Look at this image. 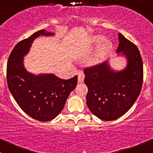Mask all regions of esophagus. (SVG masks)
Returning <instances> with one entry per match:
<instances>
[{"instance_id":"1","label":"esophagus","mask_w":153,"mask_h":153,"mask_svg":"<svg viewBox=\"0 0 153 153\" xmlns=\"http://www.w3.org/2000/svg\"><path fill=\"white\" fill-rule=\"evenodd\" d=\"M77 75H78V82H82L84 81L85 79V74L83 73V71H78L77 72Z\"/></svg>"}]
</instances>
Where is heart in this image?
Wrapping results in <instances>:
<instances>
[{"instance_id":"obj_1","label":"heart","mask_w":153,"mask_h":153,"mask_svg":"<svg viewBox=\"0 0 153 153\" xmlns=\"http://www.w3.org/2000/svg\"><path fill=\"white\" fill-rule=\"evenodd\" d=\"M88 43L90 45H97L100 43L95 56V60L97 62L106 53L111 52L113 48V42L109 39H105V36L102 34H97L91 36L88 38Z\"/></svg>"}]
</instances>
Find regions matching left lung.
<instances>
[{
	"instance_id": "8db88e82",
	"label": "left lung",
	"mask_w": 153,
	"mask_h": 153,
	"mask_svg": "<svg viewBox=\"0 0 153 153\" xmlns=\"http://www.w3.org/2000/svg\"><path fill=\"white\" fill-rule=\"evenodd\" d=\"M116 53L124 56L123 69L115 70L109 60L84 71L88 92L86 103L93 114L113 121L125 114L139 96L143 82V62L135 44L119 33Z\"/></svg>"
}]
</instances>
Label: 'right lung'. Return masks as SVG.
<instances>
[{"label": "right lung", "mask_w": 153, "mask_h": 153, "mask_svg": "<svg viewBox=\"0 0 153 153\" xmlns=\"http://www.w3.org/2000/svg\"><path fill=\"white\" fill-rule=\"evenodd\" d=\"M53 35L51 31H37L15 45L7 62L6 77L9 91L26 114L40 122L51 121L59 114L77 84V76L62 79L53 74H34L25 68L23 59L34 40L40 36Z\"/></svg>", "instance_id": "1"}]
</instances>
